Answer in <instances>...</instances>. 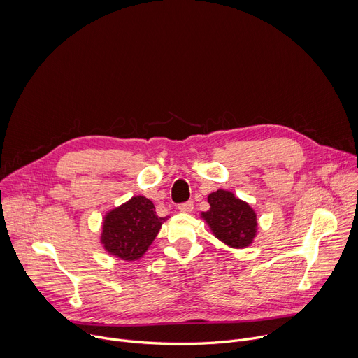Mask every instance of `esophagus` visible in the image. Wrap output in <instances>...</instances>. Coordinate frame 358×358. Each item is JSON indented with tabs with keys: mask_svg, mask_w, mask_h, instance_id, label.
I'll list each match as a JSON object with an SVG mask.
<instances>
[{
	"mask_svg": "<svg viewBox=\"0 0 358 358\" xmlns=\"http://www.w3.org/2000/svg\"><path fill=\"white\" fill-rule=\"evenodd\" d=\"M178 210H180L181 213H191V211L194 210V203H192L191 201L184 202V203H180V206H178Z\"/></svg>",
	"mask_w": 358,
	"mask_h": 358,
	"instance_id": "34e87169",
	"label": "esophagus"
}]
</instances>
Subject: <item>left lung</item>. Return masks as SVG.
Listing matches in <instances>:
<instances>
[{"label":"left lung","instance_id":"left-lung-1","mask_svg":"<svg viewBox=\"0 0 358 358\" xmlns=\"http://www.w3.org/2000/svg\"><path fill=\"white\" fill-rule=\"evenodd\" d=\"M210 210L201 218L213 235L232 249H245L258 235V217L249 203L232 191L218 189L208 195Z\"/></svg>","mask_w":358,"mask_h":358}]
</instances>
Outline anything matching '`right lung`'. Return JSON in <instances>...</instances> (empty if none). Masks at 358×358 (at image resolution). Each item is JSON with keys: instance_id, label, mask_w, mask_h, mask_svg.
Returning <instances> with one entry per match:
<instances>
[{"instance_id": "right-lung-1", "label": "right lung", "mask_w": 358, "mask_h": 358, "mask_svg": "<svg viewBox=\"0 0 358 358\" xmlns=\"http://www.w3.org/2000/svg\"><path fill=\"white\" fill-rule=\"evenodd\" d=\"M148 198L134 195L103 217L100 243L115 258L126 262L138 261L156 239L163 222Z\"/></svg>"}]
</instances>
